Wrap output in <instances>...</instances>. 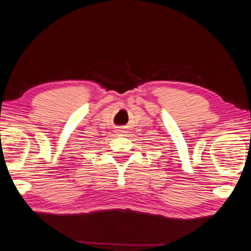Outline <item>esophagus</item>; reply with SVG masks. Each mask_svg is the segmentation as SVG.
<instances>
[{
    "label": "esophagus",
    "mask_w": 251,
    "mask_h": 251,
    "mask_svg": "<svg viewBox=\"0 0 251 251\" xmlns=\"http://www.w3.org/2000/svg\"><path fill=\"white\" fill-rule=\"evenodd\" d=\"M118 132H119V133H123V130H118Z\"/></svg>",
    "instance_id": "1"
}]
</instances>
